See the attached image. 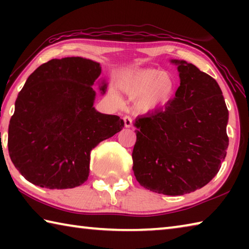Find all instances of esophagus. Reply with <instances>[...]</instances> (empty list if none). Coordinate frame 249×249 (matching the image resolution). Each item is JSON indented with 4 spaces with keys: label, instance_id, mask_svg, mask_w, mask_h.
Listing matches in <instances>:
<instances>
[{
    "label": "esophagus",
    "instance_id": "esophagus-1",
    "mask_svg": "<svg viewBox=\"0 0 249 249\" xmlns=\"http://www.w3.org/2000/svg\"><path fill=\"white\" fill-rule=\"evenodd\" d=\"M123 120H124V125H125V127H127V128L132 127V126H133V120L130 119L129 116H124V117H123Z\"/></svg>",
    "mask_w": 249,
    "mask_h": 249
}]
</instances>
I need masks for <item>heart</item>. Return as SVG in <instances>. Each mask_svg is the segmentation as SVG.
I'll list each match as a JSON object with an SVG mask.
<instances>
[{"mask_svg":"<svg viewBox=\"0 0 249 249\" xmlns=\"http://www.w3.org/2000/svg\"><path fill=\"white\" fill-rule=\"evenodd\" d=\"M117 88L122 93L135 100L136 111L147 113L167 104L174 98L177 81L174 74L168 71L146 68L121 79Z\"/></svg>","mask_w":249,"mask_h":249,"instance_id":"1","label":"heart"}]
</instances>
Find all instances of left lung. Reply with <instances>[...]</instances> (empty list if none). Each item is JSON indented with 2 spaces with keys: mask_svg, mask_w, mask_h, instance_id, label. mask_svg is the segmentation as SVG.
<instances>
[{
  "mask_svg": "<svg viewBox=\"0 0 249 249\" xmlns=\"http://www.w3.org/2000/svg\"><path fill=\"white\" fill-rule=\"evenodd\" d=\"M180 87L165 109L135 121L133 171L142 187L166 196L197 190L220 170L229 147L225 100L217 82L172 59Z\"/></svg>",
  "mask_w": 249,
  "mask_h": 249,
  "instance_id": "8db88e82",
  "label": "left lung"
}]
</instances>
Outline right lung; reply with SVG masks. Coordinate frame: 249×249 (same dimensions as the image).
I'll return each mask as SVG.
<instances>
[{
  "label": "right lung",
  "instance_id": "add662e5",
  "mask_svg": "<svg viewBox=\"0 0 249 249\" xmlns=\"http://www.w3.org/2000/svg\"><path fill=\"white\" fill-rule=\"evenodd\" d=\"M101 66L90 59H53L29 75L8 125V153L25 179L47 189L86 182L91 150L124 127L93 107ZM107 84L100 83L104 94Z\"/></svg>",
  "mask_w": 249,
  "mask_h": 249
}]
</instances>
